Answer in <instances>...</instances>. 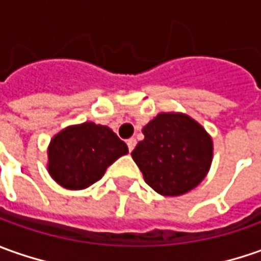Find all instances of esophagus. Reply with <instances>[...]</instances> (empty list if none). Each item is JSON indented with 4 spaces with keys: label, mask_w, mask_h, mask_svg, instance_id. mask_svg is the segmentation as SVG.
<instances>
[{
    "label": "esophagus",
    "mask_w": 261,
    "mask_h": 261,
    "mask_svg": "<svg viewBox=\"0 0 261 261\" xmlns=\"http://www.w3.org/2000/svg\"><path fill=\"white\" fill-rule=\"evenodd\" d=\"M136 143H137V141H136V139L127 140V146H128V150H130V151H133V150H134V147H136Z\"/></svg>",
    "instance_id": "1"
}]
</instances>
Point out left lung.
Wrapping results in <instances>:
<instances>
[{"instance_id": "obj_1", "label": "left lung", "mask_w": 261, "mask_h": 261, "mask_svg": "<svg viewBox=\"0 0 261 261\" xmlns=\"http://www.w3.org/2000/svg\"><path fill=\"white\" fill-rule=\"evenodd\" d=\"M131 156L146 184L163 196L192 191L208 175L214 144L211 136L184 113H160L143 128Z\"/></svg>"}]
</instances>
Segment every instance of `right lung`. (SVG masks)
<instances>
[{
  "label": "right lung",
  "instance_id": "right-lung-1",
  "mask_svg": "<svg viewBox=\"0 0 261 261\" xmlns=\"http://www.w3.org/2000/svg\"><path fill=\"white\" fill-rule=\"evenodd\" d=\"M127 153V144L110 127L86 121L53 136L47 147V170L60 186L81 191L98 182L107 167Z\"/></svg>",
  "mask_w": 261,
  "mask_h": 261
}]
</instances>
